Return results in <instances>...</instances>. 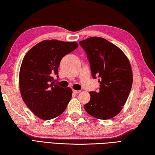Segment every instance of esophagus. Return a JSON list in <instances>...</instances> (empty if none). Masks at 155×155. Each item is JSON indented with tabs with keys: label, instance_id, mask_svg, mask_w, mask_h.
<instances>
[{
	"label": "esophagus",
	"instance_id": "esophagus-1",
	"mask_svg": "<svg viewBox=\"0 0 155 155\" xmlns=\"http://www.w3.org/2000/svg\"><path fill=\"white\" fill-rule=\"evenodd\" d=\"M81 92V91H77V90H73V93H76V94H78Z\"/></svg>",
	"mask_w": 155,
	"mask_h": 155
}]
</instances>
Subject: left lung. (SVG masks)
Instances as JSON below:
<instances>
[{"instance_id":"left-lung-1","label":"left lung","mask_w":155,"mask_h":155,"mask_svg":"<svg viewBox=\"0 0 155 155\" xmlns=\"http://www.w3.org/2000/svg\"><path fill=\"white\" fill-rule=\"evenodd\" d=\"M79 44L87 53L93 77L98 76L100 84L99 92L89 93L84 110L97 119H111L122 111L131 90L130 62L119 48L103 38H89Z\"/></svg>"}]
</instances>
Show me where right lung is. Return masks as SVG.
Instances as JSON below:
<instances>
[{
    "label": "right lung",
    "instance_id": "1",
    "mask_svg": "<svg viewBox=\"0 0 155 155\" xmlns=\"http://www.w3.org/2000/svg\"><path fill=\"white\" fill-rule=\"evenodd\" d=\"M76 41L44 40L34 45L21 63L19 86L21 97L33 114L43 120L61 115L72 98L71 88L55 84L62 58L78 48Z\"/></svg>",
    "mask_w": 155,
    "mask_h": 155
}]
</instances>
